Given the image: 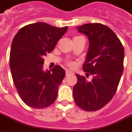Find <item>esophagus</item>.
<instances>
[{
	"label": "esophagus",
	"instance_id": "34e87169",
	"mask_svg": "<svg viewBox=\"0 0 132 132\" xmlns=\"http://www.w3.org/2000/svg\"><path fill=\"white\" fill-rule=\"evenodd\" d=\"M66 76H69V75L72 74V72H71L70 71H69V70H66Z\"/></svg>",
	"mask_w": 132,
	"mask_h": 132
}]
</instances>
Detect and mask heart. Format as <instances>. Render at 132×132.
Masks as SVG:
<instances>
[{"label": "heart", "instance_id": "obj_1", "mask_svg": "<svg viewBox=\"0 0 132 132\" xmlns=\"http://www.w3.org/2000/svg\"><path fill=\"white\" fill-rule=\"evenodd\" d=\"M69 66H73V63H72V62H71V63H69Z\"/></svg>", "mask_w": 132, "mask_h": 132}]
</instances>
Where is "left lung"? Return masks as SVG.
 <instances>
[{"label": "left lung", "instance_id": "1", "mask_svg": "<svg viewBox=\"0 0 132 132\" xmlns=\"http://www.w3.org/2000/svg\"><path fill=\"white\" fill-rule=\"evenodd\" d=\"M76 29L88 38L89 47L83 70L93 78L91 81H87L85 77L76 74L77 83L73 86V96L81 109L98 110L116 93L123 73L125 50L119 38L106 25L88 23Z\"/></svg>", "mask_w": 132, "mask_h": 132}]
</instances>
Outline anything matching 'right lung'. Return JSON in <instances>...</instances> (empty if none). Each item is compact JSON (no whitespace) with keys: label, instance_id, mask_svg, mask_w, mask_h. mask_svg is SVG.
<instances>
[{"label":"right lung","instance_id":"add662e5","mask_svg":"<svg viewBox=\"0 0 132 132\" xmlns=\"http://www.w3.org/2000/svg\"><path fill=\"white\" fill-rule=\"evenodd\" d=\"M67 30L68 27L58 28L37 22L21 28L13 39L10 54L11 74L21 99L31 108L49 107L57 97L66 72L59 65L44 71L43 58L54 50Z\"/></svg>","mask_w":132,"mask_h":132}]
</instances>
